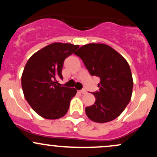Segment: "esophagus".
<instances>
[{"label":"esophagus","instance_id":"34e87169","mask_svg":"<svg viewBox=\"0 0 157 157\" xmlns=\"http://www.w3.org/2000/svg\"><path fill=\"white\" fill-rule=\"evenodd\" d=\"M80 92L81 94H86V91L85 89H82V90H80Z\"/></svg>","mask_w":157,"mask_h":157}]
</instances>
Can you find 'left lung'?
<instances>
[{
	"instance_id": "8db88e82",
	"label": "left lung",
	"mask_w": 157,
	"mask_h": 157,
	"mask_svg": "<svg viewBox=\"0 0 157 157\" xmlns=\"http://www.w3.org/2000/svg\"><path fill=\"white\" fill-rule=\"evenodd\" d=\"M75 55L91 76L100 78L99 91L94 92L96 100L86 108L90 120L104 123L118 117L130 102L133 78L128 63L111 46L103 44H89L81 46Z\"/></svg>"
}]
</instances>
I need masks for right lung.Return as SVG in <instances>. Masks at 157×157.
Returning a JSON list of instances; mask_svg holds the SVG:
<instances>
[{
  "label": "right lung",
  "mask_w": 157,
  "mask_h": 157,
  "mask_svg": "<svg viewBox=\"0 0 157 157\" xmlns=\"http://www.w3.org/2000/svg\"><path fill=\"white\" fill-rule=\"evenodd\" d=\"M78 48V45L54 43L35 52L27 61L21 77L23 94L42 117L56 120L67 113L77 90L60 86L56 78L63 79L65 59Z\"/></svg>",
  "instance_id": "1"
}]
</instances>
